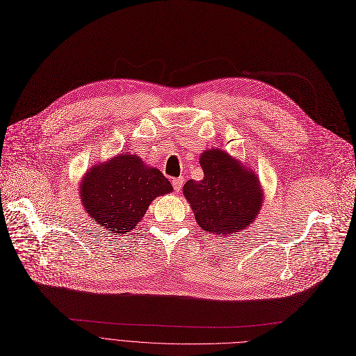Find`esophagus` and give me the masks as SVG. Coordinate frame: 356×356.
I'll return each mask as SVG.
<instances>
[{"instance_id": "esophagus-1", "label": "esophagus", "mask_w": 356, "mask_h": 356, "mask_svg": "<svg viewBox=\"0 0 356 356\" xmlns=\"http://www.w3.org/2000/svg\"><path fill=\"white\" fill-rule=\"evenodd\" d=\"M182 184H184V178H182V177H179V178H174V179H172V186H174L175 193H179V191H181Z\"/></svg>"}]
</instances>
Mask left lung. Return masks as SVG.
Wrapping results in <instances>:
<instances>
[{"label":"left lung","instance_id":"1","mask_svg":"<svg viewBox=\"0 0 356 356\" xmlns=\"http://www.w3.org/2000/svg\"><path fill=\"white\" fill-rule=\"evenodd\" d=\"M200 165L204 178L186 181L182 193L201 229L227 237L252 225L264 201L257 174L220 148L205 149Z\"/></svg>","mask_w":356,"mask_h":356}]
</instances>
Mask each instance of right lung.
<instances>
[{"label":"right lung","instance_id":"obj_1","mask_svg":"<svg viewBox=\"0 0 356 356\" xmlns=\"http://www.w3.org/2000/svg\"><path fill=\"white\" fill-rule=\"evenodd\" d=\"M172 193V185L158 168L136 154H119L92 165L79 184L83 210L106 234H129L151 202Z\"/></svg>","mask_w":356,"mask_h":356}]
</instances>
